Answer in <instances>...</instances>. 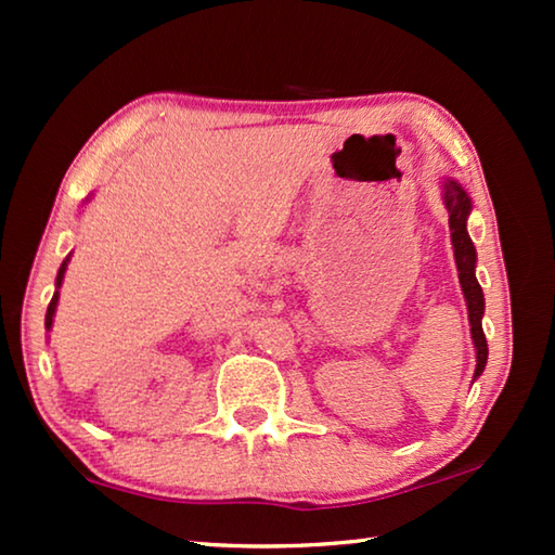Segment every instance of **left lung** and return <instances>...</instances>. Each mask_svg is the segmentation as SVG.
Returning a JSON list of instances; mask_svg holds the SVG:
<instances>
[{
	"label": "left lung",
	"instance_id": "8db88e82",
	"mask_svg": "<svg viewBox=\"0 0 555 555\" xmlns=\"http://www.w3.org/2000/svg\"><path fill=\"white\" fill-rule=\"evenodd\" d=\"M443 198L448 208V228H450V240H453L455 249V264H457V279L460 286H463V294L467 300V313H469V331H473V340L477 347V367L475 377H480L485 364H487V340L482 331V313H485V298L482 288L475 279V247L473 240L467 234V215H469V198L467 193L460 188L455 181H448L443 185Z\"/></svg>",
	"mask_w": 555,
	"mask_h": 555
}]
</instances>
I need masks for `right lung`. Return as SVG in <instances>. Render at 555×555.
Instances as JSON below:
<instances>
[{
  "mask_svg": "<svg viewBox=\"0 0 555 555\" xmlns=\"http://www.w3.org/2000/svg\"><path fill=\"white\" fill-rule=\"evenodd\" d=\"M63 274H65V261H63V267L59 269V279H55V286H61V281H63ZM55 304H59V291H55V294H53V298H51V304H49V311H46V327H51V323H53Z\"/></svg>",
  "mask_w": 555,
  "mask_h": 555,
  "instance_id": "obj_1",
  "label": "right lung"
}]
</instances>
